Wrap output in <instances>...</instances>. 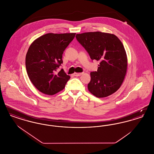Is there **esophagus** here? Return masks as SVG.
Wrapping results in <instances>:
<instances>
[{
    "mask_svg": "<svg viewBox=\"0 0 154 154\" xmlns=\"http://www.w3.org/2000/svg\"><path fill=\"white\" fill-rule=\"evenodd\" d=\"M83 74V73H75L73 74L74 76H77V77H78V76H80L81 75H82Z\"/></svg>",
    "mask_w": 154,
    "mask_h": 154,
    "instance_id": "obj_1",
    "label": "esophagus"
}]
</instances>
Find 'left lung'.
Listing matches in <instances>:
<instances>
[{
  "label": "left lung",
  "mask_w": 154,
  "mask_h": 154,
  "mask_svg": "<svg viewBox=\"0 0 154 154\" xmlns=\"http://www.w3.org/2000/svg\"><path fill=\"white\" fill-rule=\"evenodd\" d=\"M75 37L92 60L100 61L97 72L90 73L89 91L97 97L116 92L122 84L127 70V57L122 42L113 34L100 32L77 34Z\"/></svg>",
  "instance_id": "left-lung-1"
}]
</instances>
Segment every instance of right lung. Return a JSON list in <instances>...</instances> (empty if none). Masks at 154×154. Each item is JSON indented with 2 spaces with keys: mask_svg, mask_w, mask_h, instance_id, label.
<instances>
[{
  "mask_svg": "<svg viewBox=\"0 0 154 154\" xmlns=\"http://www.w3.org/2000/svg\"><path fill=\"white\" fill-rule=\"evenodd\" d=\"M75 33H47L35 40L27 52L25 65L30 80L41 92L53 95L63 89L70 77L63 69L62 54Z\"/></svg>",
  "mask_w": 154,
  "mask_h": 154,
  "instance_id": "add662e5",
  "label": "right lung"
}]
</instances>
